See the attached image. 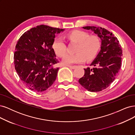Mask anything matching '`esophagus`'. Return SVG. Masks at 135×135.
Returning a JSON list of instances; mask_svg holds the SVG:
<instances>
[{
	"label": "esophagus",
	"mask_w": 135,
	"mask_h": 135,
	"mask_svg": "<svg viewBox=\"0 0 135 135\" xmlns=\"http://www.w3.org/2000/svg\"><path fill=\"white\" fill-rule=\"evenodd\" d=\"M67 66L72 69H75L76 67V66Z\"/></svg>",
	"instance_id": "34e87169"
}]
</instances>
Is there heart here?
Listing matches in <instances>:
<instances>
[{"instance_id":"b5f03b06","label":"heart","mask_w":135,"mask_h":135,"mask_svg":"<svg viewBox=\"0 0 135 135\" xmlns=\"http://www.w3.org/2000/svg\"><path fill=\"white\" fill-rule=\"evenodd\" d=\"M90 35L87 32L75 30L67 34V37L71 41L79 43L75 54H66L63 56L62 62L69 65L84 62L86 59L90 61L95 58L100 47V41L98 37ZM52 47L55 54L62 56L66 51V45L61 37L56 38Z\"/></svg>"}]
</instances>
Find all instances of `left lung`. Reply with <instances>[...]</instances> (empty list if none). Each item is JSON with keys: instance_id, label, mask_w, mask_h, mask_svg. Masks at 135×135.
<instances>
[{"instance_id": "left-lung-1", "label": "left lung", "mask_w": 135, "mask_h": 135, "mask_svg": "<svg viewBox=\"0 0 135 135\" xmlns=\"http://www.w3.org/2000/svg\"><path fill=\"white\" fill-rule=\"evenodd\" d=\"M100 38V50L90 67L84 68V76L79 80L80 84L91 92L105 89L114 80L121 66L122 50L117 38L104 28L86 26Z\"/></svg>"}]
</instances>
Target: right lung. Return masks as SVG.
Here are the masks:
<instances>
[{
  "mask_svg": "<svg viewBox=\"0 0 135 135\" xmlns=\"http://www.w3.org/2000/svg\"><path fill=\"white\" fill-rule=\"evenodd\" d=\"M64 29L37 26L25 32L16 46L14 63L21 80L35 92H42L53 85L59 62L52 47L56 35Z\"/></svg>",
  "mask_w": 135,
  "mask_h": 135,
  "instance_id": "add662e5",
  "label": "right lung"
}]
</instances>
